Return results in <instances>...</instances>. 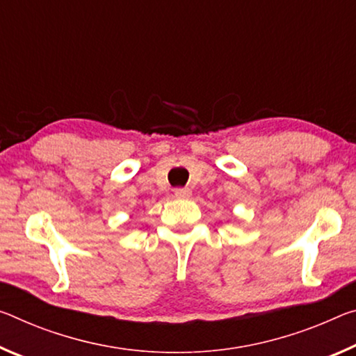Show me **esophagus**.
Instances as JSON below:
<instances>
[{"instance_id": "34e87169", "label": "esophagus", "mask_w": 356, "mask_h": 356, "mask_svg": "<svg viewBox=\"0 0 356 356\" xmlns=\"http://www.w3.org/2000/svg\"><path fill=\"white\" fill-rule=\"evenodd\" d=\"M174 195H176V198L179 200H188L191 196V190L190 188H177L174 191Z\"/></svg>"}]
</instances>
